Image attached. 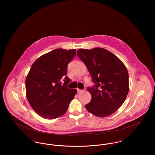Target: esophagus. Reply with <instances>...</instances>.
<instances>
[{
	"instance_id": "esophagus-1",
	"label": "esophagus",
	"mask_w": 155,
	"mask_h": 155,
	"mask_svg": "<svg viewBox=\"0 0 155 155\" xmlns=\"http://www.w3.org/2000/svg\"><path fill=\"white\" fill-rule=\"evenodd\" d=\"M77 91H78V93H81L84 91V90H82V89H77Z\"/></svg>"
}]
</instances>
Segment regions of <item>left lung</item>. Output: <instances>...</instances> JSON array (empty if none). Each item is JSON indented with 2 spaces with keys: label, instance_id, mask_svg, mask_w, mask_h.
Masks as SVG:
<instances>
[{
  "label": "left lung",
  "instance_id": "1",
  "mask_svg": "<svg viewBox=\"0 0 155 155\" xmlns=\"http://www.w3.org/2000/svg\"><path fill=\"white\" fill-rule=\"evenodd\" d=\"M78 56L85 63L95 85L88 88L91 95L86 109L94 115L109 116L124 103L129 91V76L122 61L101 48L79 49Z\"/></svg>",
  "mask_w": 155,
  "mask_h": 155
}]
</instances>
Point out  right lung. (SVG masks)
Masks as SVG:
<instances>
[{
    "label": "right lung",
    "mask_w": 155,
    "mask_h": 155,
    "mask_svg": "<svg viewBox=\"0 0 155 155\" xmlns=\"http://www.w3.org/2000/svg\"><path fill=\"white\" fill-rule=\"evenodd\" d=\"M76 49H55L38 58L32 64L25 79L27 98L39 116L47 119L59 117L67 110L77 93L67 88V65L76 55ZM65 77L63 85L61 79Z\"/></svg>",
    "instance_id": "obj_1"
}]
</instances>
